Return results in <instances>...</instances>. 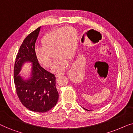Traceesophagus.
Masks as SVG:
<instances>
[{
  "instance_id": "34e87169",
  "label": "esophagus",
  "mask_w": 133,
  "mask_h": 133,
  "mask_svg": "<svg viewBox=\"0 0 133 133\" xmlns=\"http://www.w3.org/2000/svg\"><path fill=\"white\" fill-rule=\"evenodd\" d=\"M63 75H64V74H63V73H58V74H56V76L57 77H60V76H63Z\"/></svg>"
}]
</instances>
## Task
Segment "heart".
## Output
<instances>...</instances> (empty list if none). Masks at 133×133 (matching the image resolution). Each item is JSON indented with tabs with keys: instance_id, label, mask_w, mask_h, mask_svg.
<instances>
[{
	"instance_id": "b5f03b06",
	"label": "heart",
	"mask_w": 133,
	"mask_h": 133,
	"mask_svg": "<svg viewBox=\"0 0 133 133\" xmlns=\"http://www.w3.org/2000/svg\"><path fill=\"white\" fill-rule=\"evenodd\" d=\"M77 33L71 26L56 29L47 33L41 41L42 47L35 49L37 61L43 66L49 68L52 65V55L56 58L52 68L54 72H62L68 63L73 59L77 48Z\"/></svg>"
}]
</instances>
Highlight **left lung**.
Segmentation results:
<instances>
[{"label": "left lung", "mask_w": 133, "mask_h": 133, "mask_svg": "<svg viewBox=\"0 0 133 133\" xmlns=\"http://www.w3.org/2000/svg\"><path fill=\"white\" fill-rule=\"evenodd\" d=\"M83 109H84V110H88V111H89L88 110H87V109H85V108H83Z\"/></svg>", "instance_id": "8db88e82"}]
</instances>
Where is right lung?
I'll return each mask as SVG.
<instances>
[{
  "label": "right lung",
  "instance_id": "add662e5",
  "mask_svg": "<svg viewBox=\"0 0 133 133\" xmlns=\"http://www.w3.org/2000/svg\"><path fill=\"white\" fill-rule=\"evenodd\" d=\"M41 27L27 36L20 47L14 69V81L18 97L28 110L45 112L57 103L59 93L56 87V77L42 68L35 55V44ZM32 63L30 77L24 78L19 72L25 63Z\"/></svg>",
  "mask_w": 133,
  "mask_h": 133
}]
</instances>
